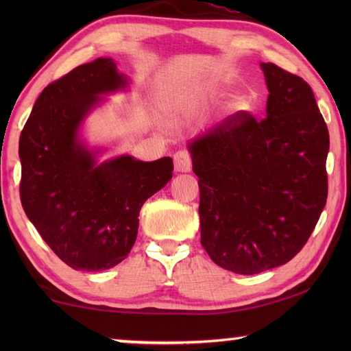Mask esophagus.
<instances>
[{
    "label": "esophagus",
    "mask_w": 351,
    "mask_h": 351,
    "mask_svg": "<svg viewBox=\"0 0 351 351\" xmlns=\"http://www.w3.org/2000/svg\"><path fill=\"white\" fill-rule=\"evenodd\" d=\"M173 161H175V170L176 171H190L192 169V156L190 153L186 150H180L173 154Z\"/></svg>",
    "instance_id": "esophagus-1"
}]
</instances>
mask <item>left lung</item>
Wrapping results in <instances>:
<instances>
[{"label":"left lung","instance_id":"1","mask_svg":"<svg viewBox=\"0 0 351 351\" xmlns=\"http://www.w3.org/2000/svg\"><path fill=\"white\" fill-rule=\"evenodd\" d=\"M261 69L266 117L239 111L189 145L201 245L218 266L247 276L295 257L328 195L330 136L311 86L274 63Z\"/></svg>","mask_w":351,"mask_h":351}]
</instances>
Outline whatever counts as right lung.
<instances>
[{
    "label": "right lung",
    "instance_id": "obj_1",
    "mask_svg": "<svg viewBox=\"0 0 351 351\" xmlns=\"http://www.w3.org/2000/svg\"><path fill=\"white\" fill-rule=\"evenodd\" d=\"M125 86L111 58L80 64L47 85L20 136V198L27 218L74 269H110L132 251L145 201L173 175V161L121 156L97 164L77 133L100 94Z\"/></svg>",
    "mask_w": 351,
    "mask_h": 351
}]
</instances>
